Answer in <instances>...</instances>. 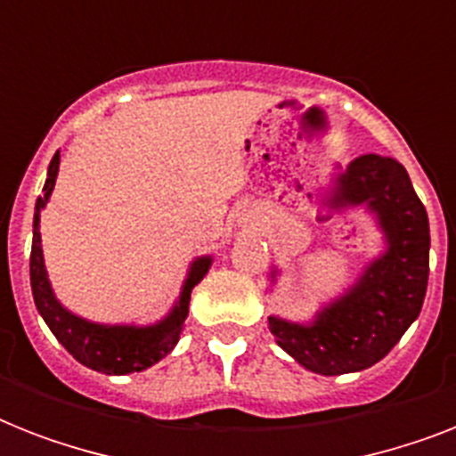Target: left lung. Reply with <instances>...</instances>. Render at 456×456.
Returning a JSON list of instances; mask_svg holds the SVG:
<instances>
[{
    "mask_svg": "<svg viewBox=\"0 0 456 456\" xmlns=\"http://www.w3.org/2000/svg\"><path fill=\"white\" fill-rule=\"evenodd\" d=\"M333 210L364 206L374 213L386 250L364 267L343 296L314 314L310 324L267 317L279 347L322 376L362 371L383 360L419 317L428 286L431 229L410 175L395 158H354L326 191ZM277 270H272V281Z\"/></svg>",
    "mask_w": 456,
    "mask_h": 456,
    "instance_id": "8db88e82",
    "label": "left lung"
}]
</instances>
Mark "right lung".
I'll use <instances>...</instances> for the list:
<instances>
[{"mask_svg": "<svg viewBox=\"0 0 456 456\" xmlns=\"http://www.w3.org/2000/svg\"><path fill=\"white\" fill-rule=\"evenodd\" d=\"M59 163L61 156L56 151L52 163H49V170H46L42 196L35 203V220H32L30 286L37 312L42 314L46 326L52 329L53 336L59 338L61 346L85 367L109 376L144 371L151 364L163 360L165 354L177 346L179 333L184 329V319L189 314L193 286L206 277L210 265H213V257L203 256L193 260L184 279V286H182V293H179V300L167 312V317H163L156 324H96V322L73 314L53 296V289L49 284V277H46L45 256H42V236H39V213L53 191Z\"/></svg>", "mask_w": 456, "mask_h": 456, "instance_id": "obj_1", "label": "right lung"}]
</instances>
